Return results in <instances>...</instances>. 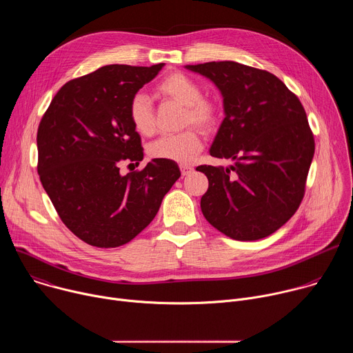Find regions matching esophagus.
Here are the masks:
<instances>
[{"label": "esophagus", "mask_w": 353, "mask_h": 353, "mask_svg": "<svg viewBox=\"0 0 353 353\" xmlns=\"http://www.w3.org/2000/svg\"><path fill=\"white\" fill-rule=\"evenodd\" d=\"M180 172H181L183 176H187V174H190L192 172V168L188 166V165H180Z\"/></svg>", "instance_id": "esophagus-1"}]
</instances>
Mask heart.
Returning <instances> with one entry per match:
<instances>
[{"label": "heart", "mask_w": 353, "mask_h": 353, "mask_svg": "<svg viewBox=\"0 0 353 353\" xmlns=\"http://www.w3.org/2000/svg\"><path fill=\"white\" fill-rule=\"evenodd\" d=\"M157 93L184 106L181 123L184 127H195L212 131L219 123V108L214 100L203 97L199 85L184 72H172L166 75L155 88ZM130 120L137 132L141 135H152L155 132V114L150 100L143 93H135L128 106ZM203 149V139L192 127L158 138L149 146V155L155 159L172 161L177 163L191 162Z\"/></svg>", "instance_id": "heart-1"}]
</instances>
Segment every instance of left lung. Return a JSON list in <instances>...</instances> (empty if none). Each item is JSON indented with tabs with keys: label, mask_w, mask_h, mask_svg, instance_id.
I'll list each match as a JSON object with an SVG mask.
<instances>
[{
	"label": "left lung",
	"mask_w": 353,
	"mask_h": 353,
	"mask_svg": "<svg viewBox=\"0 0 353 353\" xmlns=\"http://www.w3.org/2000/svg\"><path fill=\"white\" fill-rule=\"evenodd\" d=\"M223 96V119L211 157L228 169L201 165L208 190L205 219L230 239H264L283 226L305 196L314 137L299 97L274 74L234 61L187 65Z\"/></svg>",
	"instance_id": "left-lung-1"
}]
</instances>
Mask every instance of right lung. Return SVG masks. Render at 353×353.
<instances>
[{
	"instance_id": "obj_1",
	"label": "right lung",
	"mask_w": 353,
	"mask_h": 353,
	"mask_svg": "<svg viewBox=\"0 0 353 353\" xmlns=\"http://www.w3.org/2000/svg\"><path fill=\"white\" fill-rule=\"evenodd\" d=\"M165 64L106 65L68 81L37 128V173L63 223L102 248L131 241L157 216L180 177L176 162L154 159L125 176L123 162L143 158L128 106ZM128 165V166H130Z\"/></svg>"
}]
</instances>
